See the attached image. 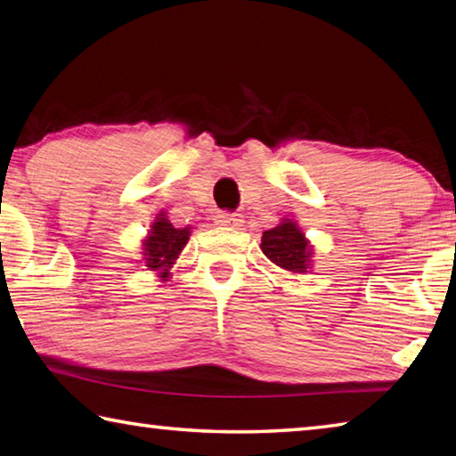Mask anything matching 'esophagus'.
Returning a JSON list of instances; mask_svg holds the SVG:
<instances>
[{
  "label": "esophagus",
  "mask_w": 456,
  "mask_h": 456,
  "mask_svg": "<svg viewBox=\"0 0 456 456\" xmlns=\"http://www.w3.org/2000/svg\"><path fill=\"white\" fill-rule=\"evenodd\" d=\"M215 223L223 227H231V229H241L243 227V217L237 213H219L215 217Z\"/></svg>",
  "instance_id": "34e87169"
}]
</instances>
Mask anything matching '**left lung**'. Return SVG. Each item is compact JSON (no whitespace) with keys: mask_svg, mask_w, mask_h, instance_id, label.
Here are the masks:
<instances>
[{"mask_svg":"<svg viewBox=\"0 0 456 456\" xmlns=\"http://www.w3.org/2000/svg\"><path fill=\"white\" fill-rule=\"evenodd\" d=\"M261 251L271 263L291 273H307L311 267V245L293 219L281 221L277 227L265 231Z\"/></svg>","mask_w":456,"mask_h":456,"instance_id":"left-lung-1","label":"left lung"}]
</instances>
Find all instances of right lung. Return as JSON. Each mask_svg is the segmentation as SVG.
Listing matches in <instances>:
<instances>
[{
  "mask_svg": "<svg viewBox=\"0 0 456 456\" xmlns=\"http://www.w3.org/2000/svg\"><path fill=\"white\" fill-rule=\"evenodd\" d=\"M189 229L191 227H173L163 211L157 215L143 241V267L159 273V277L167 281L171 265L177 261L179 253L183 251V247L189 241V235H191Z\"/></svg>",
  "mask_w": 456,
  "mask_h": 456,
  "instance_id": "add662e5",
  "label": "right lung"
}]
</instances>
